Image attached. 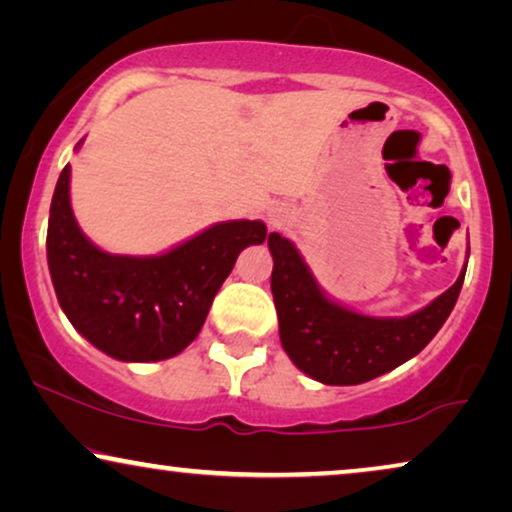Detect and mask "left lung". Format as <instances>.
Returning <instances> with one entry per match:
<instances>
[{
    "label": "left lung",
    "mask_w": 512,
    "mask_h": 512,
    "mask_svg": "<svg viewBox=\"0 0 512 512\" xmlns=\"http://www.w3.org/2000/svg\"><path fill=\"white\" fill-rule=\"evenodd\" d=\"M268 247L284 352L312 380L335 387L373 380L422 352L450 317L466 275L408 317H368L328 298L291 240L270 233Z\"/></svg>",
    "instance_id": "8db88e82"
}]
</instances>
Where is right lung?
I'll list each match as a JSON object with an SVG mask.
<instances>
[{"label": "right lung", "instance_id": "obj_1", "mask_svg": "<svg viewBox=\"0 0 512 512\" xmlns=\"http://www.w3.org/2000/svg\"><path fill=\"white\" fill-rule=\"evenodd\" d=\"M69 174L72 167L65 165L46 235L48 270L62 312L90 345L118 361H163L184 352L198 338L240 251L263 244L265 223H214L158 256L107 254L74 219Z\"/></svg>", "mask_w": 512, "mask_h": 512}]
</instances>
